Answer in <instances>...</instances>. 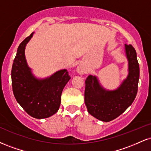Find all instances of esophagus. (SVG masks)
I'll list each match as a JSON object with an SVG mask.
<instances>
[{"label": "esophagus", "mask_w": 151, "mask_h": 151, "mask_svg": "<svg viewBox=\"0 0 151 151\" xmlns=\"http://www.w3.org/2000/svg\"><path fill=\"white\" fill-rule=\"evenodd\" d=\"M77 72H79V74H83V72H84V69H83L82 66H79L77 68Z\"/></svg>", "instance_id": "esophagus-1"}]
</instances>
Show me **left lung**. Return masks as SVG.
<instances>
[{
  "label": "left lung",
  "mask_w": 151,
  "mask_h": 151,
  "mask_svg": "<svg viewBox=\"0 0 151 151\" xmlns=\"http://www.w3.org/2000/svg\"><path fill=\"white\" fill-rule=\"evenodd\" d=\"M125 50L129 61V75L117 90H105L95 76L89 75L85 80L84 101L87 110L101 121L110 122L119 117L137 96L139 79L137 52L130 44H125Z\"/></svg>",
  "instance_id": "1"
}]
</instances>
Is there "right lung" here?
<instances>
[{
    "instance_id": "right-lung-1",
    "label": "right lung",
    "mask_w": 151,
    "mask_h": 151,
    "mask_svg": "<svg viewBox=\"0 0 151 151\" xmlns=\"http://www.w3.org/2000/svg\"><path fill=\"white\" fill-rule=\"evenodd\" d=\"M33 33L19 44L12 67V91L15 99L30 116L36 119L50 117L57 112L61 94L70 79L66 70H60L46 79L39 80L27 66L24 49Z\"/></svg>"
}]
</instances>
